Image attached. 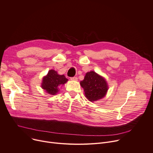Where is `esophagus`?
Masks as SVG:
<instances>
[{"instance_id": "1", "label": "esophagus", "mask_w": 153, "mask_h": 153, "mask_svg": "<svg viewBox=\"0 0 153 153\" xmlns=\"http://www.w3.org/2000/svg\"><path fill=\"white\" fill-rule=\"evenodd\" d=\"M70 79H71V81H77V80H78V78L76 77V76L71 77V78H70Z\"/></svg>"}]
</instances>
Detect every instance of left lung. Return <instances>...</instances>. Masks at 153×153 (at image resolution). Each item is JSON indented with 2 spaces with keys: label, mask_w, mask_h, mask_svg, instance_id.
I'll return each mask as SVG.
<instances>
[{
  "label": "left lung",
  "mask_w": 153,
  "mask_h": 153,
  "mask_svg": "<svg viewBox=\"0 0 153 153\" xmlns=\"http://www.w3.org/2000/svg\"><path fill=\"white\" fill-rule=\"evenodd\" d=\"M88 100L94 102L104 97L108 90V85L105 78L94 71L87 72L85 78L80 82Z\"/></svg>",
  "instance_id": "left-lung-1"
}]
</instances>
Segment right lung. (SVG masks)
Here are the masks:
<instances>
[{"mask_svg": "<svg viewBox=\"0 0 153 153\" xmlns=\"http://www.w3.org/2000/svg\"><path fill=\"white\" fill-rule=\"evenodd\" d=\"M68 81L64 75H59L54 70H51L46 76L42 78L41 88L51 94L55 95L58 93L59 88Z\"/></svg>", "mask_w": 153, "mask_h": 153, "instance_id": "1", "label": "right lung"}]
</instances>
